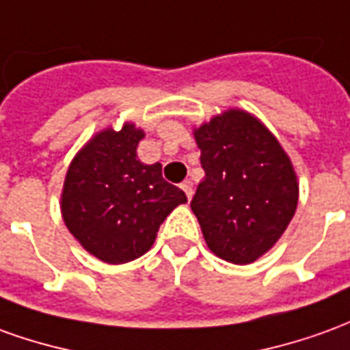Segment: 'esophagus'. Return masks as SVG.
<instances>
[{
	"label": "esophagus",
	"mask_w": 350,
	"mask_h": 350,
	"mask_svg": "<svg viewBox=\"0 0 350 350\" xmlns=\"http://www.w3.org/2000/svg\"><path fill=\"white\" fill-rule=\"evenodd\" d=\"M182 189H183V193H185V197H187V199H191V197H193V185H191V182H183L182 183Z\"/></svg>",
	"instance_id": "esophagus-1"
}]
</instances>
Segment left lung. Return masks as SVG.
<instances>
[{
    "mask_svg": "<svg viewBox=\"0 0 350 350\" xmlns=\"http://www.w3.org/2000/svg\"><path fill=\"white\" fill-rule=\"evenodd\" d=\"M204 180L191 200L206 246L217 258L248 265L282 237L297 208L294 165L275 134L231 107L193 129Z\"/></svg>",
    "mask_w": 350,
    "mask_h": 350,
    "instance_id": "1",
    "label": "left lung"
}]
</instances>
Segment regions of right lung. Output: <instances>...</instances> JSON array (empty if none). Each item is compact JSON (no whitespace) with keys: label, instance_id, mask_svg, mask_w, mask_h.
<instances>
[{"label":"right lung","instance_id":"add662e5","mask_svg":"<svg viewBox=\"0 0 350 350\" xmlns=\"http://www.w3.org/2000/svg\"><path fill=\"white\" fill-rule=\"evenodd\" d=\"M144 131L123 123L90 138L72 159L60 195L68 231L104 263H129L150 250L161 224L187 202L163 180L161 163L146 165L136 148Z\"/></svg>","mask_w":350,"mask_h":350}]
</instances>
